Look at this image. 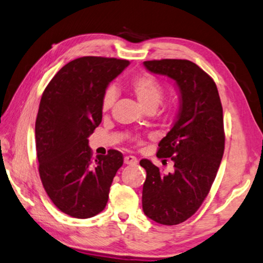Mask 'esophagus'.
<instances>
[{
    "label": "esophagus",
    "instance_id": "34e87169",
    "mask_svg": "<svg viewBox=\"0 0 263 263\" xmlns=\"http://www.w3.org/2000/svg\"><path fill=\"white\" fill-rule=\"evenodd\" d=\"M138 160H137L136 157L133 156H126L124 158V164L125 165H136Z\"/></svg>",
    "mask_w": 263,
    "mask_h": 263
}]
</instances>
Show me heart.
<instances>
[{
	"label": "heart",
	"instance_id": "1",
	"mask_svg": "<svg viewBox=\"0 0 263 263\" xmlns=\"http://www.w3.org/2000/svg\"><path fill=\"white\" fill-rule=\"evenodd\" d=\"M131 91L136 96L144 110L154 109L156 110L159 105L162 97H164V89L160 83L148 74H140L132 79L130 82ZM117 92L114 86H109L105 90L102 98V109L107 111L111 109L116 101Z\"/></svg>",
	"mask_w": 263,
	"mask_h": 263
}]
</instances>
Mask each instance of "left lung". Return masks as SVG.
I'll return each mask as SVG.
<instances>
[{"label":"left lung","mask_w":263,"mask_h":263,"mask_svg":"<svg viewBox=\"0 0 263 263\" xmlns=\"http://www.w3.org/2000/svg\"><path fill=\"white\" fill-rule=\"evenodd\" d=\"M144 66L172 79L179 92L177 119L157 153L158 158H170L174 171L164 173L148 159L140 160L146 170L144 213L173 226L199 210L218 173L224 149L222 105L213 79L193 62L146 61Z\"/></svg>","instance_id":"1"}]
</instances>
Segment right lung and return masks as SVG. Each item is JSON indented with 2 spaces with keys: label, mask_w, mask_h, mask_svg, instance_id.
Here are the masks:
<instances>
[{
  "label": "right lung",
  "mask_w": 263,
  "mask_h": 263,
  "mask_svg": "<svg viewBox=\"0 0 263 263\" xmlns=\"http://www.w3.org/2000/svg\"><path fill=\"white\" fill-rule=\"evenodd\" d=\"M126 60L86 56L65 64L42 95L35 124L42 184L58 210L72 218L101 213L123 154L92 159L89 137L102 122V98Z\"/></svg>",
  "instance_id": "1"
}]
</instances>
